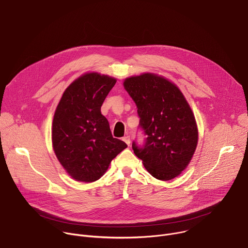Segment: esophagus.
Returning <instances> with one entry per match:
<instances>
[{"mask_svg":"<svg viewBox=\"0 0 248 248\" xmlns=\"http://www.w3.org/2000/svg\"><path fill=\"white\" fill-rule=\"evenodd\" d=\"M123 140H124V142L127 144V146H129V145H130V143H131V138H130V136H129V135L124 136V137L123 138Z\"/></svg>","mask_w":248,"mask_h":248,"instance_id":"34e87169","label":"esophagus"}]
</instances>
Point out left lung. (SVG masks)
I'll use <instances>...</instances> for the list:
<instances>
[{
	"mask_svg": "<svg viewBox=\"0 0 248 248\" xmlns=\"http://www.w3.org/2000/svg\"><path fill=\"white\" fill-rule=\"evenodd\" d=\"M124 86L146 135L142 146L132 142L134 154L154 178L172 180L188 166L197 146V125L187 101L173 83L153 74L128 78Z\"/></svg>",
	"mask_w": 248,
	"mask_h": 248,
	"instance_id": "8db88e82",
	"label": "left lung"
}]
</instances>
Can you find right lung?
I'll use <instances>...</instances> for the list:
<instances>
[{"instance_id":"1","label":"right lung","mask_w":248,"mask_h":248,"mask_svg":"<svg viewBox=\"0 0 248 248\" xmlns=\"http://www.w3.org/2000/svg\"><path fill=\"white\" fill-rule=\"evenodd\" d=\"M117 79L97 73L76 79L63 92L56 109L52 142L66 172L78 182L92 183L108 170L127 145L114 138L101 106Z\"/></svg>"}]
</instances>
